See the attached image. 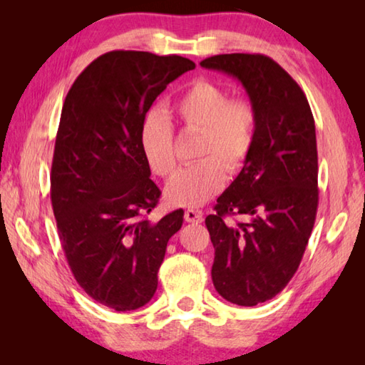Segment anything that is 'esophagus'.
<instances>
[{
	"instance_id": "obj_1",
	"label": "esophagus",
	"mask_w": 365,
	"mask_h": 365,
	"mask_svg": "<svg viewBox=\"0 0 365 365\" xmlns=\"http://www.w3.org/2000/svg\"><path fill=\"white\" fill-rule=\"evenodd\" d=\"M185 220L190 222V224H200V222H202V214L201 211L188 209V211H185Z\"/></svg>"
}]
</instances>
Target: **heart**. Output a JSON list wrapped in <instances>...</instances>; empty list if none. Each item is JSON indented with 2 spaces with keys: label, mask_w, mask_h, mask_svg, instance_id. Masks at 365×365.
<instances>
[{
  "label": "heart",
  "mask_w": 365,
  "mask_h": 365,
  "mask_svg": "<svg viewBox=\"0 0 365 365\" xmlns=\"http://www.w3.org/2000/svg\"><path fill=\"white\" fill-rule=\"evenodd\" d=\"M150 114L141 122L138 143L153 174L169 177L177 165L174 123L183 135H197L193 156L196 164L172 177L165 197L170 205L197 207L225 185V169L235 174L248 160L256 140L257 110L246 98H230L211 80H195L172 103L165 115Z\"/></svg>",
  "instance_id": "1"
}]
</instances>
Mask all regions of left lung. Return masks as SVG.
<instances>
[{
	"label": "left lung",
	"mask_w": 365,
	"mask_h": 365,
	"mask_svg": "<svg viewBox=\"0 0 365 365\" xmlns=\"http://www.w3.org/2000/svg\"><path fill=\"white\" fill-rule=\"evenodd\" d=\"M200 64L238 78L257 110L250 158L206 217L215 289L233 304L256 306L293 279L316 222V123L304 91L269 56L217 54ZM230 215L249 220L228 222Z\"/></svg>",
	"instance_id": "obj_1"
}]
</instances>
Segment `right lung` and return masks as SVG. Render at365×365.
Segmentation results:
<instances>
[{
    "label": "right lung",
    "mask_w": 365,
    "mask_h": 365,
    "mask_svg": "<svg viewBox=\"0 0 365 365\" xmlns=\"http://www.w3.org/2000/svg\"><path fill=\"white\" fill-rule=\"evenodd\" d=\"M195 69L182 56L109 51L76 78L66 96L51 164V205L67 264L85 293L117 312L145 306L183 211L146 215L160 190L138 133L154 100Z\"/></svg>",
    "instance_id": "obj_1"
}]
</instances>
